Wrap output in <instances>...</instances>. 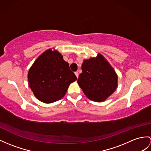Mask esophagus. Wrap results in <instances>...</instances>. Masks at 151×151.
Listing matches in <instances>:
<instances>
[{
    "label": "esophagus",
    "instance_id": "esophagus-1",
    "mask_svg": "<svg viewBox=\"0 0 151 151\" xmlns=\"http://www.w3.org/2000/svg\"><path fill=\"white\" fill-rule=\"evenodd\" d=\"M75 74H76L77 78H78V77H79V73H78V72H75Z\"/></svg>",
    "mask_w": 151,
    "mask_h": 151
}]
</instances>
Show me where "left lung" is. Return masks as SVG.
I'll return each mask as SVG.
<instances>
[{"label": "left lung", "instance_id": "8db88e82", "mask_svg": "<svg viewBox=\"0 0 151 151\" xmlns=\"http://www.w3.org/2000/svg\"><path fill=\"white\" fill-rule=\"evenodd\" d=\"M78 83L84 95L96 102L105 101L117 86V76L104 57L99 54L96 58L84 60Z\"/></svg>", "mask_w": 151, "mask_h": 151}]
</instances>
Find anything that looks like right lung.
<instances>
[{"mask_svg": "<svg viewBox=\"0 0 151 151\" xmlns=\"http://www.w3.org/2000/svg\"><path fill=\"white\" fill-rule=\"evenodd\" d=\"M76 79L61 54L51 49L40 55L28 72L29 87L35 97L45 103L63 97L70 84Z\"/></svg>", "mask_w": 151, "mask_h": 151, "instance_id": "add662e5", "label": "right lung"}]
</instances>
